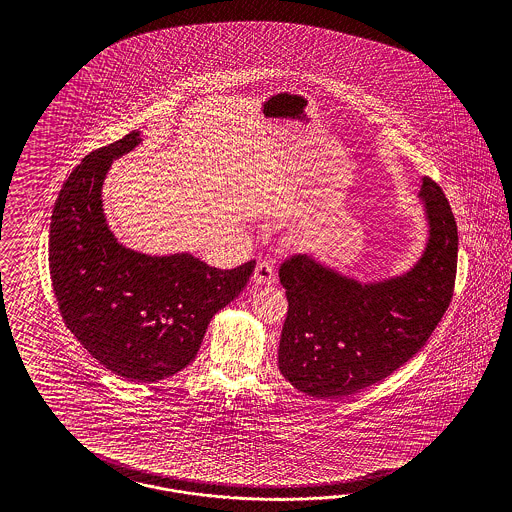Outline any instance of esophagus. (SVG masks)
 I'll return each mask as SVG.
<instances>
[{
  "mask_svg": "<svg viewBox=\"0 0 512 512\" xmlns=\"http://www.w3.org/2000/svg\"><path fill=\"white\" fill-rule=\"evenodd\" d=\"M253 281L257 285H270L276 281V274H274V266L268 261H259L255 266V272H253Z\"/></svg>",
  "mask_w": 512,
  "mask_h": 512,
  "instance_id": "1",
  "label": "esophagus"
}]
</instances>
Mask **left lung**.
I'll list each match as a JSON object with an SVG mask.
<instances>
[{"label": "left lung", "mask_w": 512, "mask_h": 512, "mask_svg": "<svg viewBox=\"0 0 512 512\" xmlns=\"http://www.w3.org/2000/svg\"><path fill=\"white\" fill-rule=\"evenodd\" d=\"M419 197L428 240L402 276L362 283L308 255L279 266L289 300L279 372L293 387L323 400L355 394L396 372L432 336L454 293L458 227L432 178H422Z\"/></svg>", "instance_id": "obj_1"}]
</instances>
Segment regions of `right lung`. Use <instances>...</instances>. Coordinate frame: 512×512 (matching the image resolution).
<instances>
[{
    "label": "right lung",
    "mask_w": 512,
    "mask_h": 512,
    "mask_svg": "<svg viewBox=\"0 0 512 512\" xmlns=\"http://www.w3.org/2000/svg\"><path fill=\"white\" fill-rule=\"evenodd\" d=\"M139 144L131 131L69 174L52 212L48 264L63 321L84 349L127 381L154 383L197 357L210 319L242 293L255 261L219 270L189 253L144 255L114 238L101 187L110 163Z\"/></svg>",
    "instance_id": "obj_1"
}]
</instances>
